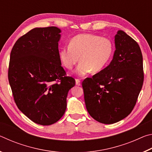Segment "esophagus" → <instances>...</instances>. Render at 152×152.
<instances>
[{
	"label": "esophagus",
	"mask_w": 152,
	"mask_h": 152,
	"mask_svg": "<svg viewBox=\"0 0 152 152\" xmlns=\"http://www.w3.org/2000/svg\"><path fill=\"white\" fill-rule=\"evenodd\" d=\"M76 84L78 86H80L81 84H80V80L79 79H76Z\"/></svg>",
	"instance_id": "34e87169"
}]
</instances>
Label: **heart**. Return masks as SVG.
Returning <instances> with one entry per match:
<instances>
[{
  "mask_svg": "<svg viewBox=\"0 0 152 152\" xmlns=\"http://www.w3.org/2000/svg\"><path fill=\"white\" fill-rule=\"evenodd\" d=\"M114 48L111 41L106 37L91 33H82L72 38L68 47L60 51V58L66 68L72 70L79 59L76 72L83 76L91 72H99L107 66Z\"/></svg>",
  "mask_w": 152,
  "mask_h": 152,
  "instance_id": "obj_1",
  "label": "heart"
}]
</instances>
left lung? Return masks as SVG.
Returning a JSON list of instances; mask_svg holds the SVG:
<instances>
[{"label": "left lung", "mask_w": 152, "mask_h": 152, "mask_svg": "<svg viewBox=\"0 0 152 152\" xmlns=\"http://www.w3.org/2000/svg\"><path fill=\"white\" fill-rule=\"evenodd\" d=\"M115 43L116 50L109 65L82 84L89 115L104 124L117 123L132 113L144 79L138 43L121 30Z\"/></svg>", "instance_id": "obj_1"}]
</instances>
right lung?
Returning <instances> with one entry per match:
<instances>
[{"label": "right lung", "mask_w": 152, "mask_h": 152, "mask_svg": "<svg viewBox=\"0 0 152 152\" xmlns=\"http://www.w3.org/2000/svg\"><path fill=\"white\" fill-rule=\"evenodd\" d=\"M56 27L33 29L21 36L12 48L9 82L15 103L37 124L50 125L63 116L66 98L75 80L61 66Z\"/></svg>", "instance_id": "obj_1"}]
</instances>
